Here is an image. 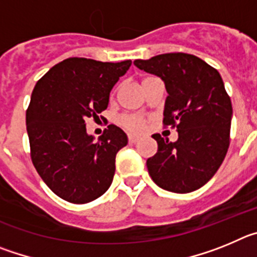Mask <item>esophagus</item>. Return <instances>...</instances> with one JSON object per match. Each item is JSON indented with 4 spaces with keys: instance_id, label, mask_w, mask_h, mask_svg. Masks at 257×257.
Masks as SVG:
<instances>
[{
    "instance_id": "obj_1",
    "label": "esophagus",
    "mask_w": 257,
    "mask_h": 257,
    "mask_svg": "<svg viewBox=\"0 0 257 257\" xmlns=\"http://www.w3.org/2000/svg\"><path fill=\"white\" fill-rule=\"evenodd\" d=\"M139 142V138H136V136L134 135H128V143L130 144H135V143Z\"/></svg>"
}]
</instances>
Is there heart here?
Masks as SVG:
<instances>
[{
  "mask_svg": "<svg viewBox=\"0 0 257 257\" xmlns=\"http://www.w3.org/2000/svg\"><path fill=\"white\" fill-rule=\"evenodd\" d=\"M148 79V78H145ZM144 79V81H145ZM148 119L143 115L138 114H126L121 118V124L126 128V130L131 131V133H143L147 128L148 124Z\"/></svg>",
  "mask_w": 257,
  "mask_h": 257,
  "instance_id": "obj_1",
  "label": "heart"
}]
</instances>
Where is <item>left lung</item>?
I'll return each instance as SVG.
<instances>
[{"label":"left lung","mask_w":257,"mask_h":257,"mask_svg":"<svg viewBox=\"0 0 257 257\" xmlns=\"http://www.w3.org/2000/svg\"><path fill=\"white\" fill-rule=\"evenodd\" d=\"M134 64L162 78L169 92L163 126L179 133L175 143L160 134L152 136L158 144L157 153L147 161L152 180L174 193L199 189L216 174L230 144L233 108L221 76L185 52L162 54Z\"/></svg>","instance_id":"left-lung-1"}]
</instances>
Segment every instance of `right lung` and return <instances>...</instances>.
Masks as SVG:
<instances>
[{"instance_id": "add662e5", "label": "right lung", "mask_w": 257, "mask_h": 257, "mask_svg": "<svg viewBox=\"0 0 257 257\" xmlns=\"http://www.w3.org/2000/svg\"><path fill=\"white\" fill-rule=\"evenodd\" d=\"M130 65L131 60L68 58L33 88L26 115L32 162L47 187L64 201L88 203L112 184L115 154L127 145L126 134L109 124L94 142L85 121L105 110L110 90Z\"/></svg>"}]
</instances>
